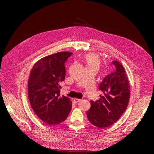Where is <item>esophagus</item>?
<instances>
[{
  "label": "esophagus",
  "instance_id": "34e87169",
  "mask_svg": "<svg viewBox=\"0 0 154 154\" xmlns=\"http://www.w3.org/2000/svg\"><path fill=\"white\" fill-rule=\"evenodd\" d=\"M81 100H82L81 99H77V98H75V99H74V101L75 102V103H77V102H79L80 101H81Z\"/></svg>",
  "mask_w": 154,
  "mask_h": 154
}]
</instances>
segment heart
<instances>
[{
	"instance_id": "b5f03b06",
	"label": "heart",
	"mask_w": 154,
	"mask_h": 154,
	"mask_svg": "<svg viewBox=\"0 0 154 154\" xmlns=\"http://www.w3.org/2000/svg\"><path fill=\"white\" fill-rule=\"evenodd\" d=\"M85 60L87 62V65H89V66H95L97 67H99V59L94 54H87L85 57Z\"/></svg>"
}]
</instances>
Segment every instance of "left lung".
Returning <instances> with one entry per match:
<instances>
[{"mask_svg": "<svg viewBox=\"0 0 154 154\" xmlns=\"http://www.w3.org/2000/svg\"><path fill=\"white\" fill-rule=\"evenodd\" d=\"M111 62L116 70L102 80L99 86L102 94L95 102L91 100V107L87 112L89 122L102 128L112 125L120 118L130 98V86L124 67L117 60Z\"/></svg>", "mask_w": 154, "mask_h": 154, "instance_id": "8db88e82", "label": "left lung"}]
</instances>
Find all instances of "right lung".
Returning a JSON list of instances; mask_svg holds the SVG:
<instances>
[{"label":"right lung","mask_w":154,"mask_h":154,"mask_svg":"<svg viewBox=\"0 0 154 154\" xmlns=\"http://www.w3.org/2000/svg\"><path fill=\"white\" fill-rule=\"evenodd\" d=\"M72 52H60L37 61L28 81L29 99L37 116L48 125L62 123L72 109L67 97L60 95V85L66 76L65 63Z\"/></svg>","instance_id":"add662e5"}]
</instances>
